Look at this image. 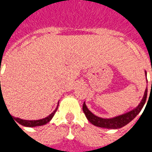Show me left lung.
Wrapping results in <instances>:
<instances>
[{"instance_id":"8db88e82","label":"left lung","mask_w":152,"mask_h":152,"mask_svg":"<svg viewBox=\"0 0 152 152\" xmlns=\"http://www.w3.org/2000/svg\"><path fill=\"white\" fill-rule=\"evenodd\" d=\"M145 76L147 77V72L146 71H145ZM147 97V88H146L143 97H142V99L141 100L140 103L135 108L131 110L129 112H126V113L119 115H116V116H114V117L112 118H102L96 115H94L89 111V108L86 106V102H84V104H83V112L86 115V118L88 119V121L92 124L97 126V127L104 128V129H121V128L125 126L126 124H128L130 121H133L134 118L139 114V112L142 111V109L144 104L146 102Z\"/></svg>"}]
</instances>
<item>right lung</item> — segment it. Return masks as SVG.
<instances>
[{"instance_id":"1","label":"right lung","mask_w":152,"mask_h":152,"mask_svg":"<svg viewBox=\"0 0 152 152\" xmlns=\"http://www.w3.org/2000/svg\"><path fill=\"white\" fill-rule=\"evenodd\" d=\"M2 96V92H1V81H0V99L1 98ZM59 102V101H58ZM58 106L55 108V110L53 111L50 115H49L48 116H46L45 118H43V119H40V120H33V121H29V120H23V119H20L18 117H12L15 119V123L18 122V124H20L21 125H23V126H26V127H37V126H41V125H44V124H46L47 123H49L52 118L53 117V115L56 112L57 109H58Z\"/></svg>"}]
</instances>
